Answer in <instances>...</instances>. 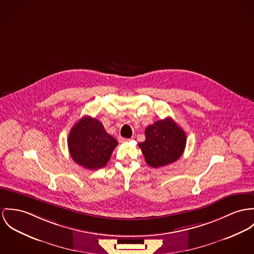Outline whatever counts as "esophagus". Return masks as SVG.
<instances>
[{
	"label": "esophagus",
	"mask_w": 254,
	"mask_h": 254,
	"mask_svg": "<svg viewBox=\"0 0 254 254\" xmlns=\"http://www.w3.org/2000/svg\"><path fill=\"white\" fill-rule=\"evenodd\" d=\"M130 139L128 138H124V137H119V142L120 143H125V142H129Z\"/></svg>",
	"instance_id": "1"
}]
</instances>
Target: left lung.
<instances>
[{
  "label": "left lung",
  "instance_id": "8db88e82",
  "mask_svg": "<svg viewBox=\"0 0 254 254\" xmlns=\"http://www.w3.org/2000/svg\"><path fill=\"white\" fill-rule=\"evenodd\" d=\"M145 136V141L138 145L146 162L154 168L178 160L186 148V132L171 118L156 121L148 126Z\"/></svg>",
  "mask_w": 254,
  "mask_h": 254
}]
</instances>
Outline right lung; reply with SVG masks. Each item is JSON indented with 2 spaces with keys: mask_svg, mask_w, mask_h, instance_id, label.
I'll use <instances>...</instances> for the list:
<instances>
[{
  "mask_svg": "<svg viewBox=\"0 0 254 254\" xmlns=\"http://www.w3.org/2000/svg\"><path fill=\"white\" fill-rule=\"evenodd\" d=\"M117 145V140L105 131L102 124L89 116L79 120L67 138L71 158L89 170L104 167Z\"/></svg>",
  "mask_w": 254,
  "mask_h": 254,
  "instance_id": "obj_1",
  "label": "right lung"
}]
</instances>
